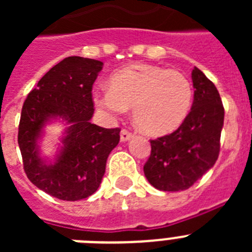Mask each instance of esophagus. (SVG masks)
I'll list each match as a JSON object with an SVG mask.
<instances>
[{"label":"esophagus","instance_id":"1","mask_svg":"<svg viewBox=\"0 0 252 252\" xmlns=\"http://www.w3.org/2000/svg\"><path fill=\"white\" fill-rule=\"evenodd\" d=\"M132 133L130 132V131L127 130H122L121 133H120V137H121V141L125 142V141H128L130 139H132Z\"/></svg>","mask_w":252,"mask_h":252}]
</instances>
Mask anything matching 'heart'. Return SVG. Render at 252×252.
I'll return each mask as SVG.
<instances>
[{
  "label": "heart",
  "instance_id": "1",
  "mask_svg": "<svg viewBox=\"0 0 252 252\" xmlns=\"http://www.w3.org/2000/svg\"><path fill=\"white\" fill-rule=\"evenodd\" d=\"M93 102L111 120L132 108L133 121L142 132L162 136L177 130L188 117L193 87L177 70L133 64L111 75L110 88L95 91Z\"/></svg>",
  "mask_w": 252,
  "mask_h": 252
}]
</instances>
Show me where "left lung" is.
I'll list each match as a JSON object with an SVG mask.
<instances>
[{
  "mask_svg": "<svg viewBox=\"0 0 252 252\" xmlns=\"http://www.w3.org/2000/svg\"><path fill=\"white\" fill-rule=\"evenodd\" d=\"M192 110L178 130L151 140V154L144 165L146 179L164 192H179L203 177L220 154L224 110L215 84L202 70L192 72Z\"/></svg>",
  "mask_w": 252,
  "mask_h": 252,
  "instance_id": "1",
  "label": "left lung"
}]
</instances>
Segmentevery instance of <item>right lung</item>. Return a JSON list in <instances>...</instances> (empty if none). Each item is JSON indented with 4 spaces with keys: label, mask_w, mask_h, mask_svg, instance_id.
Instances as JSON below:
<instances>
[{
    "label": "right lung",
    "mask_w": 252,
    "mask_h": 252,
    "mask_svg": "<svg viewBox=\"0 0 252 252\" xmlns=\"http://www.w3.org/2000/svg\"><path fill=\"white\" fill-rule=\"evenodd\" d=\"M103 63L68 57L44 75L24 102L19 141L24 169L31 183L63 201H79L98 189L106 161L120 141V128L92 124V87ZM65 122L55 159L41 155L45 126Z\"/></svg>",
    "instance_id": "1"
}]
</instances>
